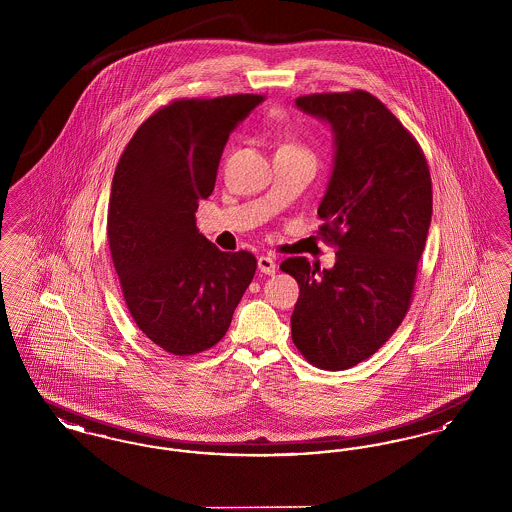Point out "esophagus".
<instances>
[{
  "label": "esophagus",
  "mask_w": 512,
  "mask_h": 512,
  "mask_svg": "<svg viewBox=\"0 0 512 512\" xmlns=\"http://www.w3.org/2000/svg\"><path fill=\"white\" fill-rule=\"evenodd\" d=\"M257 265H259V270H261L263 274H268V276L276 272V261H274L272 257H268V255H261L259 261H257Z\"/></svg>",
  "instance_id": "34e87169"
}]
</instances>
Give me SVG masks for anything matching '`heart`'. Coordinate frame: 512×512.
<instances>
[{"mask_svg":"<svg viewBox=\"0 0 512 512\" xmlns=\"http://www.w3.org/2000/svg\"><path fill=\"white\" fill-rule=\"evenodd\" d=\"M282 147H286V149H290V147H297V146H293V144H284V146Z\"/></svg>","mask_w":512,"mask_h":512,"instance_id":"1","label":"heart"}]
</instances>
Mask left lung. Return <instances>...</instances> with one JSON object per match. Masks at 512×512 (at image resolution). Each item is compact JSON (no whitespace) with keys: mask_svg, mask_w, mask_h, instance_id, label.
I'll return each instance as SVG.
<instances>
[{"mask_svg":"<svg viewBox=\"0 0 512 512\" xmlns=\"http://www.w3.org/2000/svg\"><path fill=\"white\" fill-rule=\"evenodd\" d=\"M295 105L334 132L318 234L338 251L324 270L305 257L280 265L299 284L292 340L311 365L345 370L390 340L411 307L432 178L413 134L365 90L301 96Z\"/></svg>","mask_w":512,"mask_h":512,"instance_id":"left-lung-1","label":"left lung"}]
</instances>
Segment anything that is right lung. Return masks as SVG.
<instances>
[{
  "mask_svg": "<svg viewBox=\"0 0 512 512\" xmlns=\"http://www.w3.org/2000/svg\"><path fill=\"white\" fill-rule=\"evenodd\" d=\"M257 94L174 99L136 130L117 163L107 240L126 307L167 353L190 357L226 334L257 268L195 226L215 190L230 132L263 101Z\"/></svg>",
  "mask_w": 512,
  "mask_h": 512,
  "instance_id": "add662e5",
  "label": "right lung"
}]
</instances>
